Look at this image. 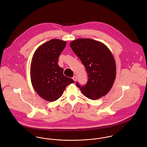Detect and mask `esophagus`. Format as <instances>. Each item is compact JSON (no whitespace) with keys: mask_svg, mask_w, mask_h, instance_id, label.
<instances>
[{"mask_svg":"<svg viewBox=\"0 0 147 147\" xmlns=\"http://www.w3.org/2000/svg\"><path fill=\"white\" fill-rule=\"evenodd\" d=\"M72 79H73V80H74L75 82H76V81L77 80V77H76V76H74L72 78Z\"/></svg>","mask_w":147,"mask_h":147,"instance_id":"esophagus-1","label":"esophagus"}]
</instances>
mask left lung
<instances>
[{"instance_id":"1","label":"left lung","mask_w":147,"mask_h":147,"mask_svg":"<svg viewBox=\"0 0 147 147\" xmlns=\"http://www.w3.org/2000/svg\"><path fill=\"white\" fill-rule=\"evenodd\" d=\"M70 47L84 64L88 80L79 87L86 97L95 100L106 95L111 89L116 77V64L109 49L102 42L89 38H79Z\"/></svg>"}]
</instances>
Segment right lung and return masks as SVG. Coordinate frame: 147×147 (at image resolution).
I'll return each instance as SVG.
<instances>
[{
  "mask_svg": "<svg viewBox=\"0 0 147 147\" xmlns=\"http://www.w3.org/2000/svg\"><path fill=\"white\" fill-rule=\"evenodd\" d=\"M66 41L52 39L39 46L34 52L30 65L32 86L43 99L53 102L63 94L68 85L74 81L63 75L58 64Z\"/></svg>",
  "mask_w": 147,
  "mask_h": 147,
  "instance_id": "right-lung-1",
  "label": "right lung"
}]
</instances>
